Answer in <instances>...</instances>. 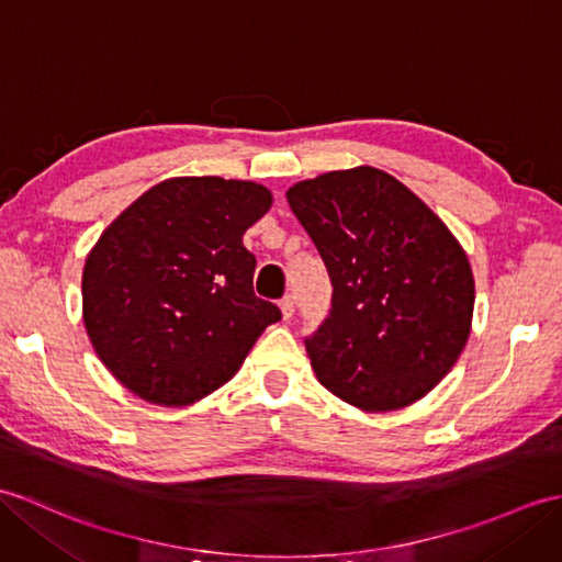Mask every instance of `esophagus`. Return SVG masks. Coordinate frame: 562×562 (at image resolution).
<instances>
[{
    "mask_svg": "<svg viewBox=\"0 0 562 562\" xmlns=\"http://www.w3.org/2000/svg\"><path fill=\"white\" fill-rule=\"evenodd\" d=\"M280 311H282V318H284V321H290V318L294 316V296H292V294L282 296V302H280Z\"/></svg>",
    "mask_w": 562,
    "mask_h": 562,
    "instance_id": "34e87169",
    "label": "esophagus"
}]
</instances>
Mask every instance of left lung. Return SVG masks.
<instances>
[{"instance_id":"obj_1","label":"left lung","mask_w":562,"mask_h":562,"mask_svg":"<svg viewBox=\"0 0 562 562\" xmlns=\"http://www.w3.org/2000/svg\"><path fill=\"white\" fill-rule=\"evenodd\" d=\"M333 282V308L306 340L333 395L395 412L450 373L472 333L474 276L460 241L393 175L369 165L286 191Z\"/></svg>"}]
</instances>
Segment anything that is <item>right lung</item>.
I'll return each instance as SVG.
<instances>
[{
	"label": "right lung",
	"mask_w": 562,
	"mask_h": 562,
	"mask_svg": "<svg viewBox=\"0 0 562 562\" xmlns=\"http://www.w3.org/2000/svg\"><path fill=\"white\" fill-rule=\"evenodd\" d=\"M272 205L263 184L172 177L100 234L83 266V323L126 390L187 407L241 369L280 308L254 294L241 237Z\"/></svg>",
	"instance_id": "right-lung-1"
}]
</instances>
